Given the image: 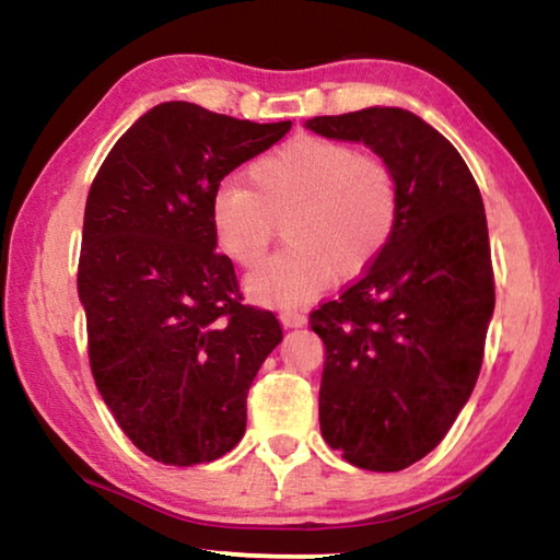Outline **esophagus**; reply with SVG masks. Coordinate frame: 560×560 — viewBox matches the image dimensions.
Wrapping results in <instances>:
<instances>
[{
	"label": "esophagus",
	"mask_w": 560,
	"mask_h": 560,
	"mask_svg": "<svg viewBox=\"0 0 560 560\" xmlns=\"http://www.w3.org/2000/svg\"><path fill=\"white\" fill-rule=\"evenodd\" d=\"M279 319H281V325L289 327V329H296V327H304L306 325L304 314L302 312H294V310H283L279 314Z\"/></svg>",
	"instance_id": "34e87169"
}]
</instances>
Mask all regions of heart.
Wrapping results in <instances>:
<instances>
[{
    "label": "heart",
    "instance_id": "heart-1",
    "mask_svg": "<svg viewBox=\"0 0 560 560\" xmlns=\"http://www.w3.org/2000/svg\"><path fill=\"white\" fill-rule=\"evenodd\" d=\"M248 185L225 183L210 202L220 254L250 269L283 223L289 246L248 273L256 304L310 302L329 279H352L393 238L400 212L398 177L375 156L332 139L299 137L248 167Z\"/></svg>",
    "mask_w": 560,
    "mask_h": 560
}]
</instances>
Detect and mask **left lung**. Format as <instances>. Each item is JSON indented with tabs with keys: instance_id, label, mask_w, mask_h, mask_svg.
<instances>
[{
	"instance_id": "obj_1",
	"label": "left lung",
	"mask_w": 560,
	"mask_h": 560,
	"mask_svg": "<svg viewBox=\"0 0 560 560\" xmlns=\"http://www.w3.org/2000/svg\"><path fill=\"white\" fill-rule=\"evenodd\" d=\"M304 126L365 144L398 177L388 246L342 296L310 314L327 355L322 436L360 469L398 471L446 436L482 368L494 312L482 195L448 139L404 108Z\"/></svg>"
}]
</instances>
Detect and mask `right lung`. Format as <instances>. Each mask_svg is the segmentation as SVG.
Returning <instances> with one entry per match:
<instances>
[{
  "mask_svg": "<svg viewBox=\"0 0 560 560\" xmlns=\"http://www.w3.org/2000/svg\"><path fill=\"white\" fill-rule=\"evenodd\" d=\"M289 129L167 101L133 121L91 185L78 296L93 381L133 446L162 464L192 467L238 444L250 383L283 337L271 312L241 304L210 202Z\"/></svg>",
  "mask_w": 560,
  "mask_h": 560,
  "instance_id": "obj_1",
  "label": "right lung"
}]
</instances>
